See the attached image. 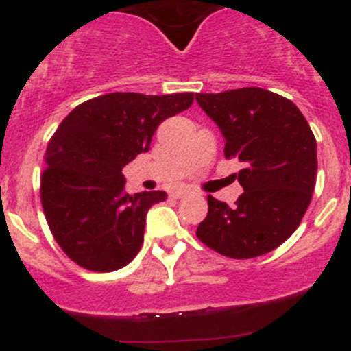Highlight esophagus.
Segmentation results:
<instances>
[{"label":"esophagus","mask_w":351,"mask_h":351,"mask_svg":"<svg viewBox=\"0 0 351 351\" xmlns=\"http://www.w3.org/2000/svg\"><path fill=\"white\" fill-rule=\"evenodd\" d=\"M189 194V191L187 189H174L171 191V197L172 199H182L184 196H187Z\"/></svg>","instance_id":"obj_1"}]
</instances>
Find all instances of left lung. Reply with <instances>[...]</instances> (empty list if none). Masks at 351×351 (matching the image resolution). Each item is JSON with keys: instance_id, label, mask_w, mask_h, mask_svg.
<instances>
[{"instance_id": "left-lung-1", "label": "left lung", "mask_w": 351, "mask_h": 351, "mask_svg": "<svg viewBox=\"0 0 351 351\" xmlns=\"http://www.w3.org/2000/svg\"><path fill=\"white\" fill-rule=\"evenodd\" d=\"M196 100L225 136V158L245 164L235 174L244 193L235 206L208 196L197 239L227 258L266 254L297 230L311 204L317 174L314 133L292 100L259 86L196 93Z\"/></svg>"}]
</instances>
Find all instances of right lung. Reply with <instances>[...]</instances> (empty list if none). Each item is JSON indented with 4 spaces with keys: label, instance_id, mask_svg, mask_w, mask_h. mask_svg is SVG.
<instances>
[{
    "label": "right lung",
    "instance_id": "obj_1",
    "mask_svg": "<svg viewBox=\"0 0 351 351\" xmlns=\"http://www.w3.org/2000/svg\"><path fill=\"white\" fill-rule=\"evenodd\" d=\"M194 93L114 92L76 106L46 150L40 201L51 234L71 261L109 273L134 259L145 218L164 191L124 193L123 167L150 150L162 121L193 106Z\"/></svg>",
    "mask_w": 351,
    "mask_h": 351
}]
</instances>
